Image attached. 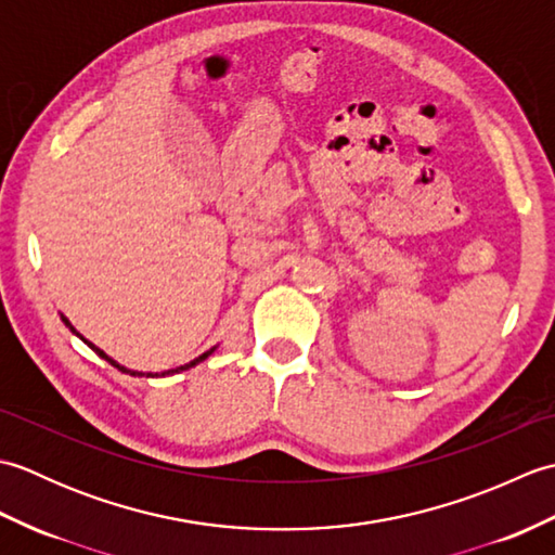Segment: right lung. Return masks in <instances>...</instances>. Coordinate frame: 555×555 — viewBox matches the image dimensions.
Returning a JSON list of instances; mask_svg holds the SVG:
<instances>
[{"instance_id": "1", "label": "right lung", "mask_w": 555, "mask_h": 555, "mask_svg": "<svg viewBox=\"0 0 555 555\" xmlns=\"http://www.w3.org/2000/svg\"><path fill=\"white\" fill-rule=\"evenodd\" d=\"M59 317H62V322L70 328V334H76L80 340H82V344H86L88 348H92V350H95L98 352V356L102 358V360H107L109 364H112V367H116V370H119V372H124V374H131V376H147V379H155V376H169V374H179V372H183V370H191V367H195V364H199V362H205L209 356H211V352H215L217 350V346L215 348H209L207 352H203V356H199V358H195V360H191V362H188V364H181V367H176V370H167V372H162V374H155V372H138V370H128V367H124V364H119V362H116L114 358H109L107 356V352H104V350H100L95 344H90V340L88 338H82L78 332H76V326L74 324H70L68 320H66V317L62 314V312H59Z\"/></svg>"}]
</instances>
